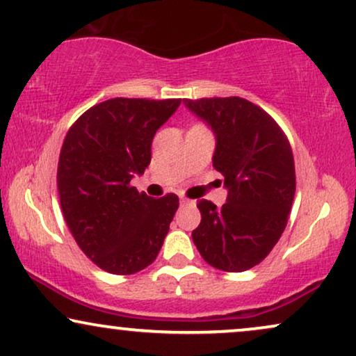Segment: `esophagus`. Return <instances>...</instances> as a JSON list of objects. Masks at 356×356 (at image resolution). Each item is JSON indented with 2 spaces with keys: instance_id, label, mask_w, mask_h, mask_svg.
<instances>
[{
  "instance_id": "1",
  "label": "esophagus",
  "mask_w": 356,
  "mask_h": 356,
  "mask_svg": "<svg viewBox=\"0 0 356 356\" xmlns=\"http://www.w3.org/2000/svg\"><path fill=\"white\" fill-rule=\"evenodd\" d=\"M188 202H191V200L186 199V197H181V205H187Z\"/></svg>"
}]
</instances>
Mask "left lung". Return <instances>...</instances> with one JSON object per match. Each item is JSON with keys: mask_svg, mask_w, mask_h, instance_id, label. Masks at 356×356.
I'll list each match as a JSON object with an SVG mask.
<instances>
[{"mask_svg": "<svg viewBox=\"0 0 356 356\" xmlns=\"http://www.w3.org/2000/svg\"><path fill=\"white\" fill-rule=\"evenodd\" d=\"M217 138L213 168L228 188L227 204L199 200L192 232L210 266L241 273L271 253L287 225L296 193L289 139L263 108L240 97L184 100Z\"/></svg>", "mask_w": 356, "mask_h": 356, "instance_id": "left-lung-1", "label": "left lung"}]
</instances>
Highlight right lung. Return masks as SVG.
I'll return each instance as SVG.
<instances>
[{
    "label": "right lung",
    "mask_w": 356,
    "mask_h": 356,
    "mask_svg": "<svg viewBox=\"0 0 356 356\" xmlns=\"http://www.w3.org/2000/svg\"><path fill=\"white\" fill-rule=\"evenodd\" d=\"M181 102L111 98L67 131L57 168L62 213L80 250L103 271H141L163 246L179 197L152 199L131 179L149 165L152 138Z\"/></svg>",
    "instance_id": "right-lung-1"
}]
</instances>
